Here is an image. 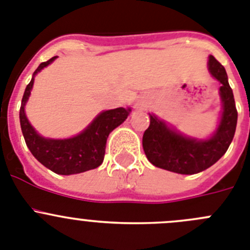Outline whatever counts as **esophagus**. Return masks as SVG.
<instances>
[{
	"label": "esophagus",
	"mask_w": 250,
	"mask_h": 250,
	"mask_svg": "<svg viewBox=\"0 0 250 250\" xmlns=\"http://www.w3.org/2000/svg\"><path fill=\"white\" fill-rule=\"evenodd\" d=\"M136 108H138V109H141V111H143V109L146 108V103L145 102H137L136 103Z\"/></svg>",
	"instance_id": "obj_1"
}]
</instances>
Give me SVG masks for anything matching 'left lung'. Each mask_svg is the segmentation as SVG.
Returning <instances> with one entry per match:
<instances>
[{"instance_id":"obj_1","label":"left lung","mask_w":250,"mask_h":250,"mask_svg":"<svg viewBox=\"0 0 250 250\" xmlns=\"http://www.w3.org/2000/svg\"><path fill=\"white\" fill-rule=\"evenodd\" d=\"M208 71L220 83L222 113L217 128L208 138H195L170 127L149 113V127L142 139L148 161L162 169L178 174H195L219 161L230 146L237 128L238 112L226 68L209 56Z\"/></svg>"}]
</instances>
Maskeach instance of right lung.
Segmentation results:
<instances>
[{
    "label": "right lung",
    "instance_id": "right-lung-1",
    "mask_svg": "<svg viewBox=\"0 0 250 250\" xmlns=\"http://www.w3.org/2000/svg\"><path fill=\"white\" fill-rule=\"evenodd\" d=\"M56 58L57 56L42 62L33 72L32 80L27 84L22 97L20 123L27 147L40 163L57 174H77L100 167L104 158L105 143L109 133L127 120L132 109L120 107L102 111L81 133L69 138L56 139L41 136L27 118L24 107L31 96L36 75Z\"/></svg>",
    "mask_w": 250,
    "mask_h": 250
}]
</instances>
